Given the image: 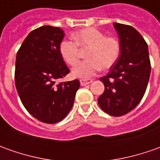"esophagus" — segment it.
<instances>
[{
    "label": "esophagus",
    "instance_id": "esophagus-1",
    "mask_svg": "<svg viewBox=\"0 0 160 160\" xmlns=\"http://www.w3.org/2000/svg\"><path fill=\"white\" fill-rule=\"evenodd\" d=\"M92 82H93L92 79H81L80 84H81V86H84V85H87V84H89Z\"/></svg>",
    "mask_w": 160,
    "mask_h": 160
}]
</instances>
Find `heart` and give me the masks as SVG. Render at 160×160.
Returning a JSON list of instances; mask_svg holds the SVG:
<instances>
[{
  "label": "heart",
  "mask_w": 160,
  "mask_h": 160,
  "mask_svg": "<svg viewBox=\"0 0 160 160\" xmlns=\"http://www.w3.org/2000/svg\"><path fill=\"white\" fill-rule=\"evenodd\" d=\"M75 42L69 40L62 41L59 52L62 58L69 65H76L79 61L81 48H89L86 53L88 60L75 68L71 74L75 78H90L101 68L110 69L114 65L120 54L119 42L114 37L105 36L103 32L95 28H86L72 35Z\"/></svg>",
  "instance_id": "heart-1"
}]
</instances>
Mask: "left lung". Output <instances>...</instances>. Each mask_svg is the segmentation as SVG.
<instances>
[{"instance_id": "1", "label": "left lung", "mask_w": 160, "mask_h": 160, "mask_svg": "<svg viewBox=\"0 0 160 160\" xmlns=\"http://www.w3.org/2000/svg\"><path fill=\"white\" fill-rule=\"evenodd\" d=\"M120 54L109 73L100 78L104 85L98 99L100 108L113 117L125 115L143 98L151 74L147 43L132 26L114 22Z\"/></svg>"}]
</instances>
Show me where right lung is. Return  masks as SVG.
I'll return each mask as SVG.
<instances>
[{
  "mask_svg": "<svg viewBox=\"0 0 160 160\" xmlns=\"http://www.w3.org/2000/svg\"><path fill=\"white\" fill-rule=\"evenodd\" d=\"M64 37L60 28L42 26L31 31L16 54L15 82L23 106L46 124L58 123L68 115L80 82H58L69 69L59 45Z\"/></svg>",
  "mask_w": 160,
  "mask_h": 160,
  "instance_id": "1",
  "label": "right lung"
}]
</instances>
